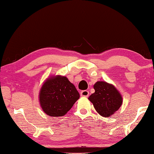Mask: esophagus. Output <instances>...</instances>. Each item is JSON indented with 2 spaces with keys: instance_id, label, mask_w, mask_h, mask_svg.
I'll list each match as a JSON object with an SVG mask.
<instances>
[{
  "instance_id": "esophagus-1",
  "label": "esophagus",
  "mask_w": 154,
  "mask_h": 154,
  "mask_svg": "<svg viewBox=\"0 0 154 154\" xmlns=\"http://www.w3.org/2000/svg\"><path fill=\"white\" fill-rule=\"evenodd\" d=\"M80 95L82 97H88L89 96V91H87V90H84V91H81L80 93Z\"/></svg>"
}]
</instances>
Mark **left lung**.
Masks as SVG:
<instances>
[{
	"label": "left lung",
	"mask_w": 154,
	"mask_h": 154,
	"mask_svg": "<svg viewBox=\"0 0 154 154\" xmlns=\"http://www.w3.org/2000/svg\"><path fill=\"white\" fill-rule=\"evenodd\" d=\"M95 93L89 97L96 111L103 117H109L122 104V97L114 85L105 82H97L93 86Z\"/></svg>",
	"instance_id": "8db88e82"
}]
</instances>
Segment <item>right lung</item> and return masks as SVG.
Returning a JSON list of instances; mask_svg holds the SVG:
<instances>
[{
  "label": "right lung",
  "instance_id": "1",
  "mask_svg": "<svg viewBox=\"0 0 154 154\" xmlns=\"http://www.w3.org/2000/svg\"><path fill=\"white\" fill-rule=\"evenodd\" d=\"M80 94L65 76L48 79L40 89L39 99L43 111L50 116L60 117L70 110Z\"/></svg>",
  "mask_w": 154,
  "mask_h": 154
}]
</instances>
